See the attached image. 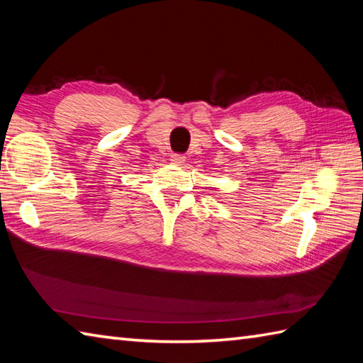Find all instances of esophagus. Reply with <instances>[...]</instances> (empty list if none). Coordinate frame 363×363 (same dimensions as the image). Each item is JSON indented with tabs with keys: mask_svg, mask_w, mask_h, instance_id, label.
<instances>
[{
	"mask_svg": "<svg viewBox=\"0 0 363 363\" xmlns=\"http://www.w3.org/2000/svg\"><path fill=\"white\" fill-rule=\"evenodd\" d=\"M172 160L174 162V164L181 165V164H184V160H186V156H184V154H177V152H174L173 156H172Z\"/></svg>",
	"mask_w": 363,
	"mask_h": 363,
	"instance_id": "1",
	"label": "esophagus"
}]
</instances>
